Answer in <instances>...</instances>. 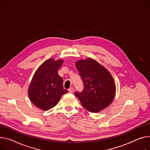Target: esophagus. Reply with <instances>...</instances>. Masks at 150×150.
Masks as SVG:
<instances>
[{
	"label": "esophagus",
	"instance_id": "obj_1",
	"mask_svg": "<svg viewBox=\"0 0 150 150\" xmlns=\"http://www.w3.org/2000/svg\"><path fill=\"white\" fill-rule=\"evenodd\" d=\"M69 92L70 93H73L74 92V87H71L70 88H69Z\"/></svg>",
	"mask_w": 150,
	"mask_h": 150
}]
</instances>
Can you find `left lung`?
I'll list each match as a JSON object with an SVG mask.
<instances>
[{
	"instance_id": "obj_1",
	"label": "left lung",
	"mask_w": 150,
	"mask_h": 150,
	"mask_svg": "<svg viewBox=\"0 0 150 150\" xmlns=\"http://www.w3.org/2000/svg\"><path fill=\"white\" fill-rule=\"evenodd\" d=\"M75 66L84 84L83 91L75 92L82 106L97 113L107 108L114 99L116 86L113 77L96 61L87 58L76 62Z\"/></svg>"
}]
</instances>
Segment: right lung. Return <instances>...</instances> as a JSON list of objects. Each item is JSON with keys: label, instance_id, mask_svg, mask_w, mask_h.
I'll return each mask as SVG.
<instances>
[{"label": "right lung", "instance_id": "add662e5", "mask_svg": "<svg viewBox=\"0 0 150 150\" xmlns=\"http://www.w3.org/2000/svg\"><path fill=\"white\" fill-rule=\"evenodd\" d=\"M63 63L62 59L55 61L50 58L37 70L28 89L30 100L37 107L48 110L68 92L63 87V78L58 74Z\"/></svg>", "mask_w": 150, "mask_h": 150}]
</instances>
